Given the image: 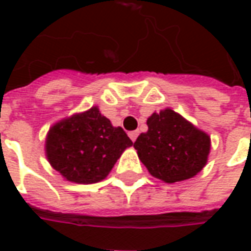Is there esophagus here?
<instances>
[{"label": "esophagus", "mask_w": 251, "mask_h": 251, "mask_svg": "<svg viewBox=\"0 0 251 251\" xmlns=\"http://www.w3.org/2000/svg\"><path fill=\"white\" fill-rule=\"evenodd\" d=\"M137 136H138V131H129V137L133 142L137 140Z\"/></svg>", "instance_id": "esophagus-1"}]
</instances>
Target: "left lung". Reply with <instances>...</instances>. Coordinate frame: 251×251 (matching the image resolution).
<instances>
[{
  "mask_svg": "<svg viewBox=\"0 0 251 251\" xmlns=\"http://www.w3.org/2000/svg\"><path fill=\"white\" fill-rule=\"evenodd\" d=\"M134 149L149 174L164 183L191 179L204 168L211 138L172 109L153 113L147 121Z\"/></svg>",
  "mask_w": 251,
  "mask_h": 251,
  "instance_id": "left-lung-1",
  "label": "left lung"
}]
</instances>
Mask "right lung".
<instances>
[{"label":"right lung","mask_w":251,"mask_h":251,"mask_svg":"<svg viewBox=\"0 0 251 251\" xmlns=\"http://www.w3.org/2000/svg\"><path fill=\"white\" fill-rule=\"evenodd\" d=\"M133 145L122 127L111 125L98 106L57 121L46 138L51 167L76 184H94L107 177L126 148Z\"/></svg>","instance_id":"add662e5"}]
</instances>
